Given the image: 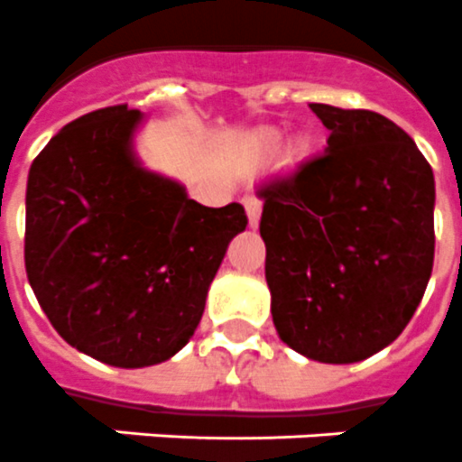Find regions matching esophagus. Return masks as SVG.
Instances as JSON below:
<instances>
[{"label": "esophagus", "mask_w": 462, "mask_h": 462, "mask_svg": "<svg viewBox=\"0 0 462 462\" xmlns=\"http://www.w3.org/2000/svg\"><path fill=\"white\" fill-rule=\"evenodd\" d=\"M244 207H246V216H249V225H251V227H258V223H261L263 201L258 199V197H246V201H244Z\"/></svg>", "instance_id": "esophagus-1"}]
</instances>
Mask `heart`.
Returning a JSON list of instances; mask_svg holds the SVG:
<instances>
[{"label":"heart","instance_id":"heart-1","mask_svg":"<svg viewBox=\"0 0 462 462\" xmlns=\"http://www.w3.org/2000/svg\"><path fill=\"white\" fill-rule=\"evenodd\" d=\"M258 145H261L263 152L267 154L277 152L279 147H282V135L274 134V131H265V134H261V138H258Z\"/></svg>","mask_w":462,"mask_h":462}]
</instances>
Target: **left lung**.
Listing matches in <instances>:
<instances>
[{"label": "left lung", "instance_id": "obj_1", "mask_svg": "<svg viewBox=\"0 0 462 462\" xmlns=\"http://www.w3.org/2000/svg\"><path fill=\"white\" fill-rule=\"evenodd\" d=\"M327 150L261 188L273 321L291 350L352 364L404 331L435 261V176L404 129L310 103Z\"/></svg>", "mask_w": 462, "mask_h": 462}]
</instances>
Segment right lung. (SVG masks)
<instances>
[{"instance_id": "1", "label": "right lung", "mask_w": 462, "mask_h": 462, "mask_svg": "<svg viewBox=\"0 0 462 462\" xmlns=\"http://www.w3.org/2000/svg\"><path fill=\"white\" fill-rule=\"evenodd\" d=\"M141 110L69 122L30 166L25 270L60 338L119 369L171 359L195 336L242 204L208 208L135 154Z\"/></svg>"}]
</instances>
